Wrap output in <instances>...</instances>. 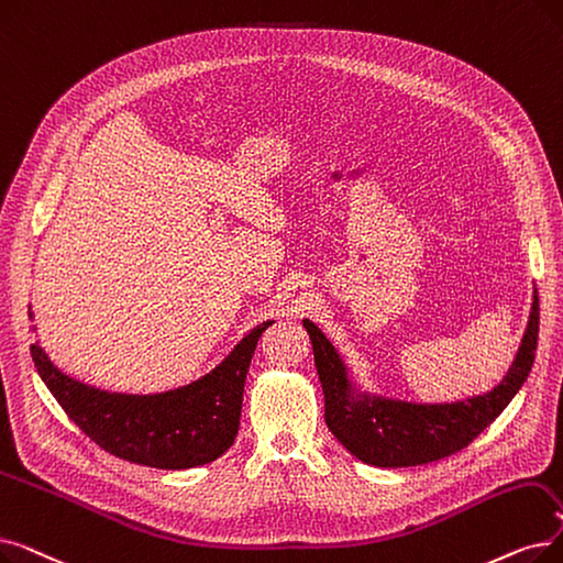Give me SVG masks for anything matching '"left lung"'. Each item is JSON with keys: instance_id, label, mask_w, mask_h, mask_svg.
<instances>
[{"instance_id": "left-lung-1", "label": "left lung", "mask_w": 563, "mask_h": 563, "mask_svg": "<svg viewBox=\"0 0 563 563\" xmlns=\"http://www.w3.org/2000/svg\"><path fill=\"white\" fill-rule=\"evenodd\" d=\"M303 327L324 390V419L338 442L373 467H417L470 446L518 394L539 345V295L533 291L522 345L501 384L490 394L451 405H417L361 394L329 338L310 320H303Z\"/></svg>"}]
</instances>
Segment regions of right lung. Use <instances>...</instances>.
I'll return each instance as SVG.
<instances>
[{
  "label": "right lung",
  "instance_id": "right-lung-1",
  "mask_svg": "<svg viewBox=\"0 0 563 563\" xmlns=\"http://www.w3.org/2000/svg\"><path fill=\"white\" fill-rule=\"evenodd\" d=\"M272 324L255 327L209 375L154 396L110 394L73 379L38 342L32 345V358L68 419L103 451L144 467L188 470L213 462L234 444L249 365L257 340Z\"/></svg>",
  "mask_w": 563,
  "mask_h": 563
}]
</instances>
